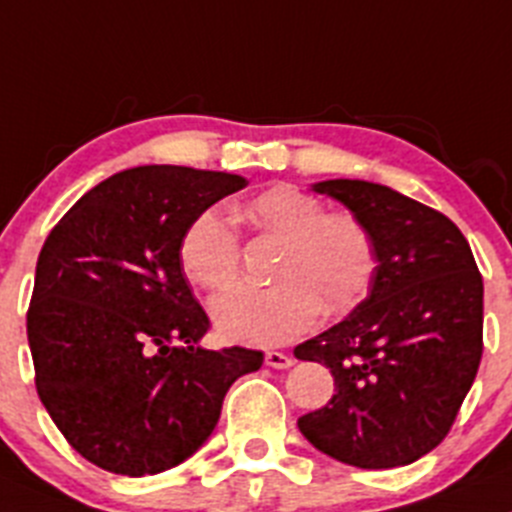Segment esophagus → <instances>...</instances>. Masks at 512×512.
I'll return each instance as SVG.
<instances>
[{"label":"esophagus","mask_w":512,"mask_h":512,"mask_svg":"<svg viewBox=\"0 0 512 512\" xmlns=\"http://www.w3.org/2000/svg\"><path fill=\"white\" fill-rule=\"evenodd\" d=\"M266 364L271 369H289L294 364V357H289L284 352H266Z\"/></svg>","instance_id":"obj_1"}]
</instances>
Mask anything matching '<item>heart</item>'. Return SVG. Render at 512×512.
<instances>
[{
	"label": "heart",
	"mask_w": 512,
	"mask_h": 512,
	"mask_svg": "<svg viewBox=\"0 0 512 512\" xmlns=\"http://www.w3.org/2000/svg\"><path fill=\"white\" fill-rule=\"evenodd\" d=\"M246 226L281 238L274 279L266 289L226 291L241 274V246L218 211H203L180 238V266L206 291H226L211 306L218 332L228 342L274 347L304 334L319 311L344 316L374 289L379 243L354 213H326L301 188L279 183L236 208Z\"/></svg>",
	"instance_id": "1"
}]
</instances>
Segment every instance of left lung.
<instances>
[{
  "mask_svg": "<svg viewBox=\"0 0 512 512\" xmlns=\"http://www.w3.org/2000/svg\"><path fill=\"white\" fill-rule=\"evenodd\" d=\"M379 243L374 289L352 314L299 344L329 367L334 397L299 417L316 450L364 470L420 460L450 432L483 357V276L460 228L367 180H324Z\"/></svg>",
  "mask_w": 512,
  "mask_h": 512,
  "instance_id": "1",
  "label": "left lung"
}]
</instances>
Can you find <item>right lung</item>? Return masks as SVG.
<instances>
[{"mask_svg": "<svg viewBox=\"0 0 512 512\" xmlns=\"http://www.w3.org/2000/svg\"><path fill=\"white\" fill-rule=\"evenodd\" d=\"M246 178L140 165L87 191L47 236L27 311L34 384L57 430L92 465L143 478L191 457L256 349L198 347L211 329L180 238Z\"/></svg>", "mask_w": 512, "mask_h": 512, "instance_id": "1", "label": "right lung"}]
</instances>
